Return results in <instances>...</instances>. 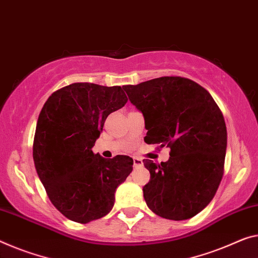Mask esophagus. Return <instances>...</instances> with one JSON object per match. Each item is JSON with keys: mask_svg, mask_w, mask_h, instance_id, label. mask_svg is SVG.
<instances>
[{"mask_svg": "<svg viewBox=\"0 0 258 258\" xmlns=\"http://www.w3.org/2000/svg\"><path fill=\"white\" fill-rule=\"evenodd\" d=\"M143 165V161L140 158H134V166L135 167H137V166H142Z\"/></svg>", "mask_w": 258, "mask_h": 258, "instance_id": "1", "label": "esophagus"}]
</instances>
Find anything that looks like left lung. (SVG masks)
I'll use <instances>...</instances> for the list:
<instances>
[{
  "label": "left lung",
  "instance_id": "1",
  "mask_svg": "<svg viewBox=\"0 0 258 258\" xmlns=\"http://www.w3.org/2000/svg\"><path fill=\"white\" fill-rule=\"evenodd\" d=\"M143 113L144 141L170 148L160 165L144 159L150 181L148 207L162 218L185 220L215 197L223 179L227 130L223 113L207 90L191 79L166 76L122 86Z\"/></svg>",
  "mask_w": 258,
  "mask_h": 258
}]
</instances>
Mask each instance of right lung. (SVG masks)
<instances>
[{"instance_id":"obj_1","label":"right lung","mask_w":258,"mask_h":258,"mask_svg":"<svg viewBox=\"0 0 258 258\" xmlns=\"http://www.w3.org/2000/svg\"><path fill=\"white\" fill-rule=\"evenodd\" d=\"M126 101L121 86L74 83L55 91L39 114L35 169L51 203L70 220L88 224L106 216L132 173L133 158L105 159L92 151L107 116Z\"/></svg>"}]
</instances>
